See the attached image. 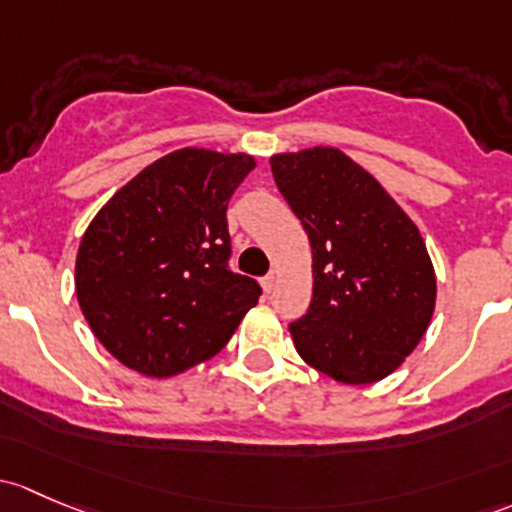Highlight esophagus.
Instances as JSON below:
<instances>
[{
	"instance_id": "obj_1",
	"label": "esophagus",
	"mask_w": 512,
	"mask_h": 512,
	"mask_svg": "<svg viewBox=\"0 0 512 512\" xmlns=\"http://www.w3.org/2000/svg\"><path fill=\"white\" fill-rule=\"evenodd\" d=\"M262 287H265L267 294H272L274 287H277V274H274V272L267 274V277L262 279Z\"/></svg>"
}]
</instances>
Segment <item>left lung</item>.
Here are the masks:
<instances>
[{
  "instance_id": "obj_1",
  "label": "left lung",
  "mask_w": 512,
  "mask_h": 512,
  "mask_svg": "<svg viewBox=\"0 0 512 512\" xmlns=\"http://www.w3.org/2000/svg\"><path fill=\"white\" fill-rule=\"evenodd\" d=\"M270 166L314 257L311 306L289 324L294 346L338 383H378L400 368L432 321L437 277L422 235L341 149L274 154Z\"/></svg>"
}]
</instances>
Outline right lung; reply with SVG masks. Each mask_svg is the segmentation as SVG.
<instances>
[{
    "label": "right lung",
    "instance_id": "add662e5",
    "mask_svg": "<svg viewBox=\"0 0 512 512\" xmlns=\"http://www.w3.org/2000/svg\"><path fill=\"white\" fill-rule=\"evenodd\" d=\"M250 154L186 147L139 171L95 215L75 257V294L122 365L171 378L213 358L257 304L230 272L228 201Z\"/></svg>",
    "mask_w": 512,
    "mask_h": 512
}]
</instances>
